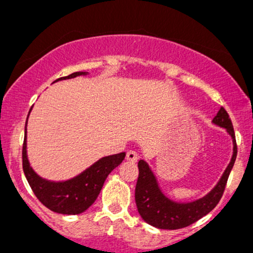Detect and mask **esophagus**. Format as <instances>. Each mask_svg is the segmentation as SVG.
Instances as JSON below:
<instances>
[{"label":"esophagus","instance_id":"34e87169","mask_svg":"<svg viewBox=\"0 0 253 253\" xmlns=\"http://www.w3.org/2000/svg\"><path fill=\"white\" fill-rule=\"evenodd\" d=\"M126 158H127V161H129V162H136V161H138L139 157H138V153H136L135 151L129 150L128 152H127Z\"/></svg>","mask_w":253,"mask_h":253}]
</instances>
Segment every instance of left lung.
<instances>
[{
    "instance_id": "8db88e82",
    "label": "left lung",
    "mask_w": 253,
    "mask_h": 253,
    "mask_svg": "<svg viewBox=\"0 0 253 253\" xmlns=\"http://www.w3.org/2000/svg\"><path fill=\"white\" fill-rule=\"evenodd\" d=\"M213 123L217 126L227 129L229 135L233 139V156L231 163L216 187L208 195L194 202L178 203L171 201L159 189L158 183L153 172L151 171L146 162L139 161V177L135 185V203L139 214L149 225L162 229H178L187 227L196 222L201 217L207 215L211 211L215 208L225 191L226 183L233 168L237 158V143L234 134L233 125L226 109L221 107L217 112Z\"/></svg>"
}]
</instances>
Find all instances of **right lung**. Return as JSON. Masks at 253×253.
Listing matches in <instances>:
<instances>
[{
    "instance_id": "obj_1",
    "label": "right lung",
    "mask_w": 253,
    "mask_h": 253,
    "mask_svg": "<svg viewBox=\"0 0 253 253\" xmlns=\"http://www.w3.org/2000/svg\"><path fill=\"white\" fill-rule=\"evenodd\" d=\"M86 72H74L66 77L59 80L74 78ZM32 109V108H31ZM31 112V110H30ZM27 125V121H26ZM26 133V129H25ZM126 153L121 152L118 155L103 157L96 163L92 164L89 169L83 171L81 175L65 182H51L42 178L34 172L31 168L26 152V134L22 146V168L28 183H30L34 195L45 207L52 211L66 215H75L85 211L95 200L103 187L106 178L118 165L123 163Z\"/></svg>"
}]
</instances>
